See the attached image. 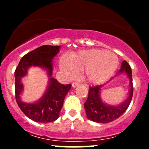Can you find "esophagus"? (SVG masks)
I'll return each mask as SVG.
<instances>
[{
	"label": "esophagus",
	"instance_id": "esophagus-1",
	"mask_svg": "<svg viewBox=\"0 0 149 149\" xmlns=\"http://www.w3.org/2000/svg\"><path fill=\"white\" fill-rule=\"evenodd\" d=\"M79 83H76V82H73V83H72V87L73 88H75V87H76L77 86H79Z\"/></svg>",
	"mask_w": 149,
	"mask_h": 149
}]
</instances>
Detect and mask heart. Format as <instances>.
Wrapping results in <instances>:
<instances>
[{"instance_id": "b5f03b06", "label": "heart", "mask_w": 149, "mask_h": 149, "mask_svg": "<svg viewBox=\"0 0 149 149\" xmlns=\"http://www.w3.org/2000/svg\"><path fill=\"white\" fill-rule=\"evenodd\" d=\"M115 54L106 49H91L81 50L59 61V68L65 77L72 79L82 70L84 79L91 84L106 82L118 66Z\"/></svg>"}]
</instances>
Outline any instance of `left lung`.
<instances>
[{
	"mask_svg": "<svg viewBox=\"0 0 149 149\" xmlns=\"http://www.w3.org/2000/svg\"><path fill=\"white\" fill-rule=\"evenodd\" d=\"M123 73L126 74L129 79L130 88L127 99L118 104H110L105 102L102 98V89L104 85L90 87L88 98L84 103V109L88 119L99 123H110L120 118L127 110L133 97V88L131 68L125 61H123L120 70L113 78ZM112 79H111L110 81Z\"/></svg>",
	"mask_w": 149,
	"mask_h": 149,
	"instance_id": "left-lung-1",
	"label": "left lung"
}]
</instances>
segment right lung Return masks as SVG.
Returning <instances> with one entry per match:
<instances>
[{
    "instance_id": "add662e5",
    "label": "right lung",
    "mask_w": 149,
    "mask_h": 149,
    "mask_svg": "<svg viewBox=\"0 0 149 149\" xmlns=\"http://www.w3.org/2000/svg\"><path fill=\"white\" fill-rule=\"evenodd\" d=\"M61 46L42 45L28 52L21 59L15 70L16 100L21 110L37 123H50L59 118L64 99L71 84H62L52 76L54 58ZM42 72L47 78L45 90L39 97L31 99L24 93V84L32 72Z\"/></svg>"
}]
</instances>
